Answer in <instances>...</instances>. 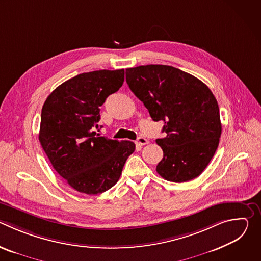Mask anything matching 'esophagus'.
Wrapping results in <instances>:
<instances>
[{"label": "esophagus", "mask_w": 261, "mask_h": 261, "mask_svg": "<svg viewBox=\"0 0 261 261\" xmlns=\"http://www.w3.org/2000/svg\"><path fill=\"white\" fill-rule=\"evenodd\" d=\"M138 145H145V144H147L148 143V140L145 138V137H143V136H139L138 138H137V142H136Z\"/></svg>", "instance_id": "obj_1"}]
</instances>
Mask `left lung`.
Listing matches in <instances>:
<instances>
[{
	"label": "left lung",
	"instance_id": "left-lung-1",
	"mask_svg": "<svg viewBox=\"0 0 261 261\" xmlns=\"http://www.w3.org/2000/svg\"><path fill=\"white\" fill-rule=\"evenodd\" d=\"M126 82L153 121H163L165 137L156 139L163 159L157 172L166 180L188 181L207 166L222 126L212 91L191 74L166 65L126 69Z\"/></svg>",
	"mask_w": 261,
	"mask_h": 261
}]
</instances>
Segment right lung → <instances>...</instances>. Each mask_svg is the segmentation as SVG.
Here are the masks:
<instances>
[{
  "label": "right lung",
  "instance_id": "right-lung-1",
  "mask_svg": "<svg viewBox=\"0 0 261 261\" xmlns=\"http://www.w3.org/2000/svg\"><path fill=\"white\" fill-rule=\"evenodd\" d=\"M125 70L82 73L60 85L41 111L39 141L55 170L69 186L90 195L107 191L119 180L135 144L96 133L100 106L119 91Z\"/></svg>",
  "mask_w": 261,
  "mask_h": 261
}]
</instances>
